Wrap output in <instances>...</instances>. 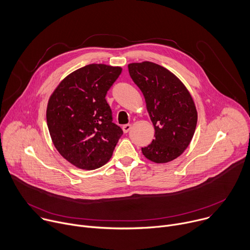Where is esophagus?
I'll use <instances>...</instances> for the list:
<instances>
[{
    "mask_svg": "<svg viewBox=\"0 0 250 250\" xmlns=\"http://www.w3.org/2000/svg\"><path fill=\"white\" fill-rule=\"evenodd\" d=\"M130 128H131V125H130L129 124H127V125H123V130H124V132H125V133L128 132V131L130 130Z\"/></svg>",
    "mask_w": 250,
    "mask_h": 250,
    "instance_id": "34e87169",
    "label": "esophagus"
}]
</instances>
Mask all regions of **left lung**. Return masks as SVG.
<instances>
[{"instance_id": "1", "label": "left lung", "mask_w": 250, "mask_h": 250, "mask_svg": "<svg viewBox=\"0 0 250 250\" xmlns=\"http://www.w3.org/2000/svg\"><path fill=\"white\" fill-rule=\"evenodd\" d=\"M128 72L145 96L155 129V139L141 148L142 153L156 163L174 160L190 145L197 125V110L189 91L169 70L153 62L130 63Z\"/></svg>"}]
</instances>
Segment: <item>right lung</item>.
Segmentation results:
<instances>
[{
  "label": "right lung",
  "mask_w": 250,
  "mask_h": 250,
  "mask_svg": "<svg viewBox=\"0 0 250 250\" xmlns=\"http://www.w3.org/2000/svg\"><path fill=\"white\" fill-rule=\"evenodd\" d=\"M121 73V67L86 65L68 75L48 101L46 121L53 145L78 168L104 165L123 135L105 100Z\"/></svg>",
  "instance_id": "right-lung-1"
}]
</instances>
